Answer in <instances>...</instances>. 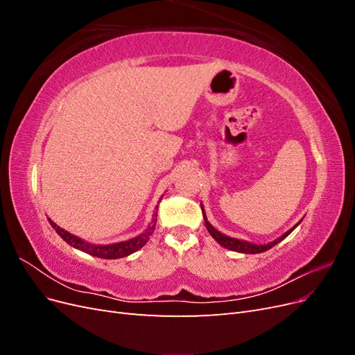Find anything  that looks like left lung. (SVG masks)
<instances>
[{
    "instance_id": "obj_1",
    "label": "left lung",
    "mask_w": 355,
    "mask_h": 355,
    "mask_svg": "<svg viewBox=\"0 0 355 355\" xmlns=\"http://www.w3.org/2000/svg\"><path fill=\"white\" fill-rule=\"evenodd\" d=\"M201 210H202V218H204V223H206V228H207V231L210 232V235L211 237L216 240L222 247H225V249H228V250H232V252H239V253H249V254H256V253H262V252H266V250H270V249H272V247L275 245V244H278L280 241H283L287 235L292 232L297 225L302 222V219H300L293 228H290L287 232H284L283 235H280V237L278 239H275L274 241H271V243H268V244H254V243H249V241H244V240H239V239H232V237H228V235H225V234H222L220 231H218L216 228L213 227V225L207 220V216H206V211H204V207H202V204H201Z\"/></svg>"
}]
</instances>
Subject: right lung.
<instances>
[{"instance_id":"obj_1","label":"right lung","mask_w":355,"mask_h":355,"mask_svg":"<svg viewBox=\"0 0 355 355\" xmlns=\"http://www.w3.org/2000/svg\"><path fill=\"white\" fill-rule=\"evenodd\" d=\"M161 198H163V197H161ZM161 198H159V201H161ZM157 210H158V206H155V211L153 214L151 223L148 225V228L142 234H139L137 237H133L130 240L120 241V243H112V244H93V243H89V241H85V240L77 237V235H73V234L65 231L63 228L58 227V225L53 222L50 218H49V222L51 225V228L55 230L63 239V241H67L69 245L73 247V249L81 250L84 253L96 256V257H101V259H120V257H125L128 254L137 252L139 249H142V247L148 243V240L153 235V232L155 230V225H157Z\"/></svg>"}]
</instances>
